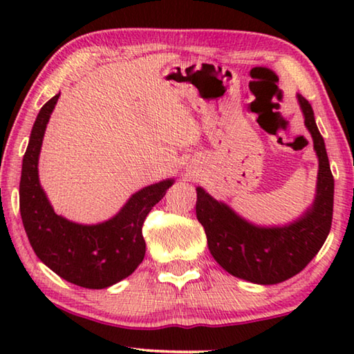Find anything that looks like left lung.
<instances>
[{
  "instance_id": "1",
  "label": "left lung",
  "mask_w": 354,
  "mask_h": 354,
  "mask_svg": "<svg viewBox=\"0 0 354 354\" xmlns=\"http://www.w3.org/2000/svg\"><path fill=\"white\" fill-rule=\"evenodd\" d=\"M298 103L319 156L317 195L301 218L281 227L254 226L196 187V218L205 227L209 251L227 273L250 283L278 284L295 277L319 253L331 230L334 178L325 140L309 101L298 95Z\"/></svg>"
}]
</instances>
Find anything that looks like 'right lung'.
Returning a JSON list of instances; mask_svg holds the SVG:
<instances>
[{"mask_svg": "<svg viewBox=\"0 0 354 354\" xmlns=\"http://www.w3.org/2000/svg\"><path fill=\"white\" fill-rule=\"evenodd\" d=\"M41 107L23 158L20 214L39 259L59 277L86 289H104L129 277L145 256L142 226L164 198L173 179L151 184L131 196L115 217L98 225H77L57 215L39 183V154L46 123L59 98Z\"/></svg>", "mask_w": 354, "mask_h": 354, "instance_id": "right-lung-1", "label": "right lung"}]
</instances>
